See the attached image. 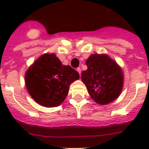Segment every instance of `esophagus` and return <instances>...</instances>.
<instances>
[{"label": "esophagus", "instance_id": "obj_1", "mask_svg": "<svg viewBox=\"0 0 149 149\" xmlns=\"http://www.w3.org/2000/svg\"><path fill=\"white\" fill-rule=\"evenodd\" d=\"M77 72H79V75H81V68H77Z\"/></svg>", "mask_w": 149, "mask_h": 149}]
</instances>
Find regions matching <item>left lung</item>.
I'll return each mask as SVG.
<instances>
[{"mask_svg": "<svg viewBox=\"0 0 149 149\" xmlns=\"http://www.w3.org/2000/svg\"><path fill=\"white\" fill-rule=\"evenodd\" d=\"M87 70L81 79L89 94L97 104H109L118 97L123 86V72L118 64L106 55H92L86 60Z\"/></svg>", "mask_w": 149, "mask_h": 149, "instance_id": "obj_1", "label": "left lung"}]
</instances>
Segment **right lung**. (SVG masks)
I'll use <instances>...</instances> for the list:
<instances>
[{
    "instance_id": "add662e5",
    "label": "right lung",
    "mask_w": 149,
    "mask_h": 149,
    "mask_svg": "<svg viewBox=\"0 0 149 149\" xmlns=\"http://www.w3.org/2000/svg\"><path fill=\"white\" fill-rule=\"evenodd\" d=\"M79 78L77 71L62 65L54 54H44L25 73L27 90L38 104L45 107L60 105L71 83Z\"/></svg>"
}]
</instances>
